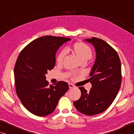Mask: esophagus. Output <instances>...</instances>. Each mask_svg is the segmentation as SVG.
Instances as JSON below:
<instances>
[{
    "instance_id": "esophagus-1",
    "label": "esophagus",
    "mask_w": 134,
    "mask_h": 134,
    "mask_svg": "<svg viewBox=\"0 0 134 134\" xmlns=\"http://www.w3.org/2000/svg\"><path fill=\"white\" fill-rule=\"evenodd\" d=\"M74 86L72 85V84L71 83H69V88H74Z\"/></svg>"
}]
</instances>
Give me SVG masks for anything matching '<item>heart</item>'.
Masks as SVG:
<instances>
[{
  "mask_svg": "<svg viewBox=\"0 0 134 134\" xmlns=\"http://www.w3.org/2000/svg\"><path fill=\"white\" fill-rule=\"evenodd\" d=\"M71 52L76 57L80 63H85L92 57V50L89 46L82 42H77L71 46L69 48ZM66 55V51H61L57 57V63L61 64ZM70 76V74H68Z\"/></svg>",
  "mask_w": 134,
  "mask_h": 134,
  "instance_id": "b5f03b06",
  "label": "heart"
}]
</instances>
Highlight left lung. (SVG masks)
Listing matches in <instances>:
<instances>
[{
  "label": "left lung",
  "mask_w": 134,
  "mask_h": 134,
  "mask_svg": "<svg viewBox=\"0 0 134 134\" xmlns=\"http://www.w3.org/2000/svg\"><path fill=\"white\" fill-rule=\"evenodd\" d=\"M85 41L94 46L96 52L88 79L92 87L90 91L79 87L81 96L73 104L80 113L92 116L103 112L115 100L121 83V66L116 51L104 40L93 37Z\"/></svg>",
  "instance_id": "1"
}]
</instances>
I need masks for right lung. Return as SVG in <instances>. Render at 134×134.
I'll list each match as a JSON object with an SVG mask.
<instances>
[{"label": "right lung", "instance_id": "obj_1", "mask_svg": "<svg viewBox=\"0 0 134 134\" xmlns=\"http://www.w3.org/2000/svg\"><path fill=\"white\" fill-rule=\"evenodd\" d=\"M70 40L42 36L27 45L18 56L14 69L16 93L23 105L36 116L52 113L69 88L68 84L63 81L49 85L45 74L54 68L57 51Z\"/></svg>", "mask_w": 134, "mask_h": 134}]
</instances>
